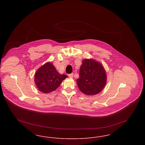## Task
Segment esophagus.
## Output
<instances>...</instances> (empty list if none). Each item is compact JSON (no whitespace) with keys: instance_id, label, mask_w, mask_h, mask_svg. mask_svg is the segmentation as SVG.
Here are the masks:
<instances>
[{"instance_id":"34e87169","label":"esophagus","mask_w":145,"mask_h":145,"mask_svg":"<svg viewBox=\"0 0 145 145\" xmlns=\"http://www.w3.org/2000/svg\"><path fill=\"white\" fill-rule=\"evenodd\" d=\"M68 76H69L70 77V78H72V77L73 76V73H71V74H69Z\"/></svg>"}]
</instances>
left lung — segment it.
Listing matches in <instances>:
<instances>
[{
    "label": "left lung",
    "mask_w": 145,
    "mask_h": 145,
    "mask_svg": "<svg viewBox=\"0 0 145 145\" xmlns=\"http://www.w3.org/2000/svg\"><path fill=\"white\" fill-rule=\"evenodd\" d=\"M106 75L103 66L93 59H84L80 69L78 86L87 95L99 93L105 85Z\"/></svg>",
    "instance_id": "8db88e82"
}]
</instances>
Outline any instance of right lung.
Instances as JSON below:
<instances>
[{
	"label": "right lung",
	"mask_w": 145,
	"mask_h": 145,
	"mask_svg": "<svg viewBox=\"0 0 145 145\" xmlns=\"http://www.w3.org/2000/svg\"><path fill=\"white\" fill-rule=\"evenodd\" d=\"M67 77L60 74L52 63L47 62L36 71L35 83L39 90L47 93L56 90Z\"/></svg>",
	"instance_id": "right-lung-1"
}]
</instances>
